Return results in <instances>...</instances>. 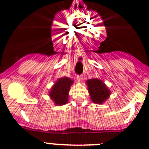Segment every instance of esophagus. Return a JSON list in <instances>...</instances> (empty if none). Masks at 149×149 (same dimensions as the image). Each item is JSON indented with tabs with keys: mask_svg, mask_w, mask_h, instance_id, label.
Instances as JSON below:
<instances>
[{
	"mask_svg": "<svg viewBox=\"0 0 149 149\" xmlns=\"http://www.w3.org/2000/svg\"><path fill=\"white\" fill-rule=\"evenodd\" d=\"M82 79H83L82 75H77V80L79 81V82H81V81H82Z\"/></svg>",
	"mask_w": 149,
	"mask_h": 149,
	"instance_id": "esophagus-1",
	"label": "esophagus"
}]
</instances>
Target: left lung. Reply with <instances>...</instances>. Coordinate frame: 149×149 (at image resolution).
<instances>
[{"label":"left lung","mask_w":149,"mask_h":149,"mask_svg":"<svg viewBox=\"0 0 149 149\" xmlns=\"http://www.w3.org/2000/svg\"><path fill=\"white\" fill-rule=\"evenodd\" d=\"M90 99L95 104H103L110 95V91L101 80L97 78L86 81Z\"/></svg>","instance_id":"obj_1"}]
</instances>
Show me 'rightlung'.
<instances>
[{
  "label": "right lung",
  "mask_w": 149,
  "mask_h": 149,
  "mask_svg": "<svg viewBox=\"0 0 149 149\" xmlns=\"http://www.w3.org/2000/svg\"><path fill=\"white\" fill-rule=\"evenodd\" d=\"M73 81L69 77H61L51 87L49 96L55 105L61 106L68 102V93Z\"/></svg>",
  "instance_id": "add662e5"
}]
</instances>
